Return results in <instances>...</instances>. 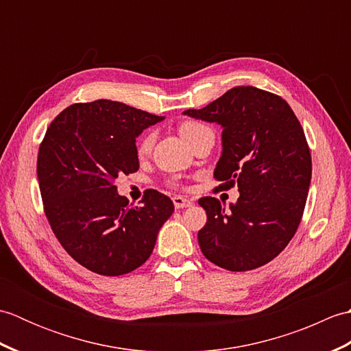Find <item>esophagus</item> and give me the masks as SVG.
<instances>
[{
	"label": "esophagus",
	"mask_w": 351,
	"mask_h": 351,
	"mask_svg": "<svg viewBox=\"0 0 351 351\" xmlns=\"http://www.w3.org/2000/svg\"><path fill=\"white\" fill-rule=\"evenodd\" d=\"M173 205L176 210H181V208H187V206H191L193 202L190 199L187 197H182V196H175L173 197Z\"/></svg>",
	"instance_id": "1"
}]
</instances>
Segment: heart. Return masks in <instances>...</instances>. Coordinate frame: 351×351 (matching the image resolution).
I'll return each mask as SVG.
<instances>
[{
    "mask_svg": "<svg viewBox=\"0 0 351 351\" xmlns=\"http://www.w3.org/2000/svg\"><path fill=\"white\" fill-rule=\"evenodd\" d=\"M205 131H211L208 126H205L204 123H199V122H195V121H187L181 123L180 126V132L181 136L185 141H190L193 137L199 136V134H202ZM154 143H155V134L154 132H146L143 137H141L140 143L137 146V152L140 156H146L151 154L152 147H154Z\"/></svg>",
    "mask_w": 351,
    "mask_h": 351,
    "instance_id": "1",
    "label": "heart"
}]
</instances>
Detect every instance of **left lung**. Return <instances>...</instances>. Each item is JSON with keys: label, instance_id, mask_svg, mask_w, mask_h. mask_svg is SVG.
I'll return each mask as SVG.
<instances>
[{"label": "left lung", "instance_id": "left-lung-1", "mask_svg": "<svg viewBox=\"0 0 351 351\" xmlns=\"http://www.w3.org/2000/svg\"><path fill=\"white\" fill-rule=\"evenodd\" d=\"M182 114L221 126L214 176L220 190L237 185L240 191L229 210L215 197L199 199L206 211L200 250L229 271L270 263L294 237L309 191L312 161L299 119L280 96L252 86Z\"/></svg>", "mask_w": 351, "mask_h": 351}]
</instances>
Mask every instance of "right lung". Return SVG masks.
Returning a JSON list of instances; mask_svg holds the SVG:
<instances>
[{
    "mask_svg": "<svg viewBox=\"0 0 351 351\" xmlns=\"http://www.w3.org/2000/svg\"><path fill=\"white\" fill-rule=\"evenodd\" d=\"M161 121L98 99L63 110L45 134L37 156L45 214L63 249L93 273L121 276L145 264L175 210L156 190L132 206L114 185L119 175L138 170L136 138Z\"/></svg>",
    "mask_w": 351,
    "mask_h": 351,
    "instance_id": "1",
    "label": "right lung"
}]
</instances>
